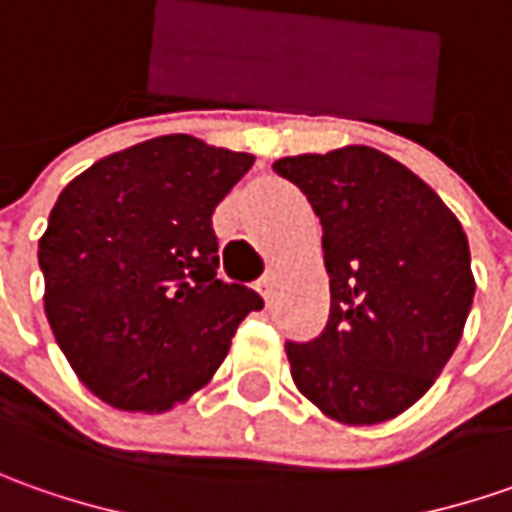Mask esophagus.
I'll list each match as a JSON object with an SVG mask.
<instances>
[{
    "mask_svg": "<svg viewBox=\"0 0 512 512\" xmlns=\"http://www.w3.org/2000/svg\"><path fill=\"white\" fill-rule=\"evenodd\" d=\"M259 293H262V296H265V302H267V305H270V302H273V293H276V276H273V273H267L265 279H262V282H259Z\"/></svg>",
    "mask_w": 512,
    "mask_h": 512,
    "instance_id": "esophagus-1",
    "label": "esophagus"
}]
</instances>
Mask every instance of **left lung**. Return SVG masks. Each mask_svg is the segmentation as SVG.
Masks as SVG:
<instances>
[{"instance_id": "8db88e82", "label": "left lung", "mask_w": 512, "mask_h": 512, "mask_svg": "<svg viewBox=\"0 0 512 512\" xmlns=\"http://www.w3.org/2000/svg\"><path fill=\"white\" fill-rule=\"evenodd\" d=\"M322 222L330 316L287 342L290 376L327 419H396L450 362L476 279L459 219L402 162L367 145L273 162Z\"/></svg>"}]
</instances>
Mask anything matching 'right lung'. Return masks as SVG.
Masks as SVG:
<instances>
[{
  "instance_id": "obj_1",
  "label": "right lung",
  "mask_w": 512,
  "mask_h": 512,
  "mask_svg": "<svg viewBox=\"0 0 512 512\" xmlns=\"http://www.w3.org/2000/svg\"><path fill=\"white\" fill-rule=\"evenodd\" d=\"M253 159L170 133L110 153L59 193L39 239L45 316L79 382L110 407L187 402L265 305L216 279L213 210Z\"/></svg>"
}]
</instances>
